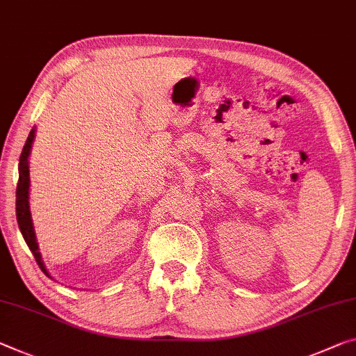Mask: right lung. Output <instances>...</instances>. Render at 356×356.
I'll use <instances>...</instances> for the list:
<instances>
[{
  "label": "right lung",
  "instance_id": "add662e5",
  "mask_svg": "<svg viewBox=\"0 0 356 356\" xmlns=\"http://www.w3.org/2000/svg\"><path fill=\"white\" fill-rule=\"evenodd\" d=\"M35 138H36V127H33L30 134H28V139L24 145V150H22L20 161H19V184H17L15 212H17V223H19V228L22 231V236H24L26 245L30 247V250L33 255H35L39 268L42 269V273H46L47 277H50L46 264L42 261L41 252H39L35 225H33L31 211H30V160H28V158H30Z\"/></svg>",
  "mask_w": 356,
  "mask_h": 356
}]
</instances>
